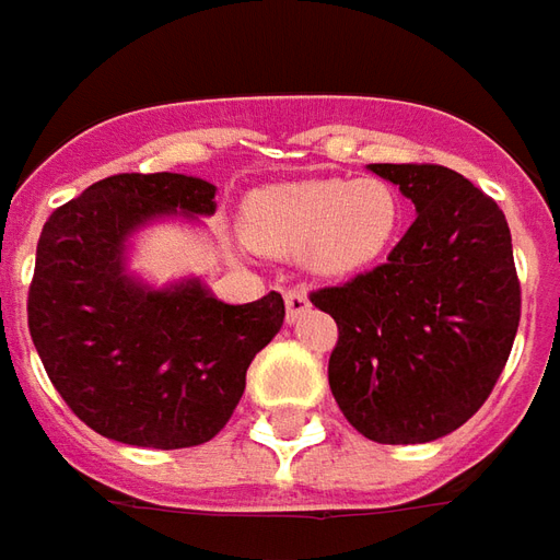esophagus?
Wrapping results in <instances>:
<instances>
[{
  "label": "esophagus",
  "instance_id": "esophagus-1",
  "mask_svg": "<svg viewBox=\"0 0 560 560\" xmlns=\"http://www.w3.org/2000/svg\"><path fill=\"white\" fill-rule=\"evenodd\" d=\"M311 311V299L304 289H289L287 292V319L289 323H299L304 313Z\"/></svg>",
  "mask_w": 560,
  "mask_h": 560
}]
</instances>
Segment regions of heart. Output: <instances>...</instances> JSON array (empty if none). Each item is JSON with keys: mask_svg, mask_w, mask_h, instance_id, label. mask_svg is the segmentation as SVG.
Listing matches in <instances>:
<instances>
[{"mask_svg": "<svg viewBox=\"0 0 560 560\" xmlns=\"http://www.w3.org/2000/svg\"><path fill=\"white\" fill-rule=\"evenodd\" d=\"M404 223V201L383 177H313L256 189L244 205L253 247L304 256L316 273L347 277L383 259Z\"/></svg>", "mask_w": 560, "mask_h": 560, "instance_id": "obj_1", "label": "heart"}]
</instances>
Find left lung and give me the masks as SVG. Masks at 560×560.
Segmentation results:
<instances>
[{
    "mask_svg": "<svg viewBox=\"0 0 560 560\" xmlns=\"http://www.w3.org/2000/svg\"><path fill=\"white\" fill-rule=\"evenodd\" d=\"M413 201L386 265L313 292L337 323L328 386L376 443H431L491 395L513 350L522 292L503 210L443 165H368Z\"/></svg>",
    "mask_w": 560,
    "mask_h": 560,
    "instance_id": "1",
    "label": "left lung"
}]
</instances>
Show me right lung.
I'll list each match as a JSON object with an SVG mask.
<instances>
[{
  "mask_svg": "<svg viewBox=\"0 0 560 560\" xmlns=\"http://www.w3.org/2000/svg\"><path fill=\"white\" fill-rule=\"evenodd\" d=\"M217 186L186 174H114L50 213L35 249L30 335L50 383L102 438L184 450L217 438L247 368L280 331V292L225 304L198 277L150 287L132 237L160 220L210 217Z\"/></svg>",
  "mask_w": 560,
  "mask_h": 560,
  "instance_id": "add662e5",
  "label": "right lung"
}]
</instances>
